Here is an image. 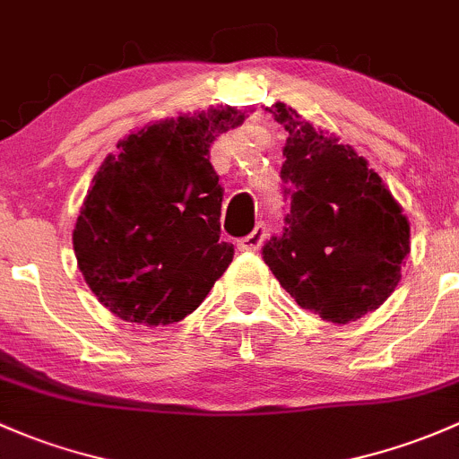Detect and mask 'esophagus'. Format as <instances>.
<instances>
[{"mask_svg":"<svg viewBox=\"0 0 459 459\" xmlns=\"http://www.w3.org/2000/svg\"><path fill=\"white\" fill-rule=\"evenodd\" d=\"M264 239H266V224L259 221V224L253 229V233L239 239L238 250H242V253H255V250L262 248Z\"/></svg>","mask_w":459,"mask_h":459,"instance_id":"obj_1","label":"esophagus"}]
</instances>
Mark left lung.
Segmentation results:
<instances>
[{"mask_svg":"<svg viewBox=\"0 0 459 459\" xmlns=\"http://www.w3.org/2000/svg\"><path fill=\"white\" fill-rule=\"evenodd\" d=\"M270 114L283 147V233L262 255L281 288L323 321L350 323L387 301L409 255V221L350 144L316 132L288 105Z\"/></svg>","mask_w":459,"mask_h":459,"instance_id":"obj_1","label":"left lung"}]
</instances>
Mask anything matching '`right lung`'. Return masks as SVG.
I'll return each mask as SVG.
<instances>
[{
	"label": "right lung",
	"instance_id": "add662e5",
	"mask_svg": "<svg viewBox=\"0 0 459 459\" xmlns=\"http://www.w3.org/2000/svg\"><path fill=\"white\" fill-rule=\"evenodd\" d=\"M244 123L235 108L153 123L118 143L91 180L72 242L100 303L123 321L169 325L191 315L229 264L220 239L217 136Z\"/></svg>",
	"mask_w": 459,
	"mask_h": 459
}]
</instances>
